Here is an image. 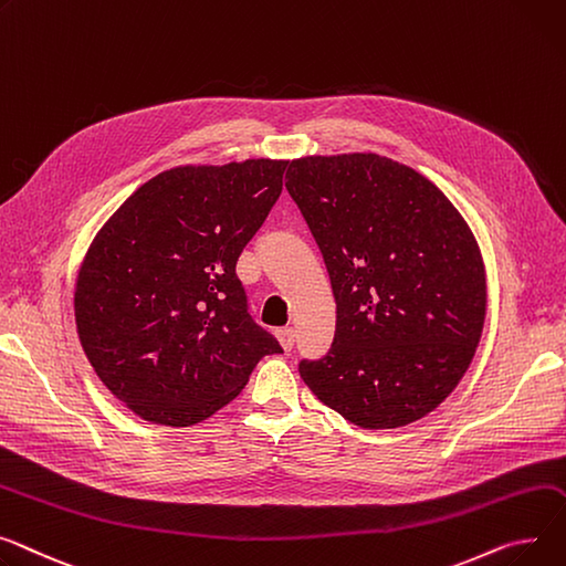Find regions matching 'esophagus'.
<instances>
[{"label":"esophagus","instance_id":"esophagus-1","mask_svg":"<svg viewBox=\"0 0 566 566\" xmlns=\"http://www.w3.org/2000/svg\"><path fill=\"white\" fill-rule=\"evenodd\" d=\"M277 342H280V346H282L286 353H291V348H293V344H295V332H293L291 327L277 329Z\"/></svg>","mask_w":566,"mask_h":566}]
</instances>
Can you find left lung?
Instances as JSON below:
<instances>
[{
    "instance_id": "8db88e82",
    "label": "left lung",
    "mask_w": 566,
    "mask_h": 566,
    "mask_svg": "<svg viewBox=\"0 0 566 566\" xmlns=\"http://www.w3.org/2000/svg\"><path fill=\"white\" fill-rule=\"evenodd\" d=\"M286 179L336 303L332 348L300 361V378L366 430L423 419L460 385L484 325L471 228L428 177L373 153L300 157Z\"/></svg>"
}]
</instances>
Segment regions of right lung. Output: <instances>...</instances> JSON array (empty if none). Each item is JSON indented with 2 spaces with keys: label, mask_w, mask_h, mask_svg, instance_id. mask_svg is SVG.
<instances>
[{
  "label": "right lung",
  "mask_w": 566,
  "mask_h": 566,
  "mask_svg": "<svg viewBox=\"0 0 566 566\" xmlns=\"http://www.w3.org/2000/svg\"><path fill=\"white\" fill-rule=\"evenodd\" d=\"M284 159L177 166L118 207L74 284L82 348L147 423L188 428L282 353L248 314L237 261L282 193Z\"/></svg>",
  "instance_id": "1"
}]
</instances>
